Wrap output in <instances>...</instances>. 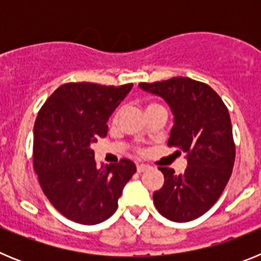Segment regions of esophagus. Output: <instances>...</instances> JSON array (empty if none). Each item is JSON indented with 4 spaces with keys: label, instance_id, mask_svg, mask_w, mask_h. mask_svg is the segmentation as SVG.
Returning <instances> with one entry per match:
<instances>
[{
    "label": "esophagus",
    "instance_id": "obj_1",
    "mask_svg": "<svg viewBox=\"0 0 261 261\" xmlns=\"http://www.w3.org/2000/svg\"><path fill=\"white\" fill-rule=\"evenodd\" d=\"M150 168V166H147V165H144V163H141V165H137V172H144L146 171V170H149Z\"/></svg>",
    "mask_w": 261,
    "mask_h": 261
}]
</instances>
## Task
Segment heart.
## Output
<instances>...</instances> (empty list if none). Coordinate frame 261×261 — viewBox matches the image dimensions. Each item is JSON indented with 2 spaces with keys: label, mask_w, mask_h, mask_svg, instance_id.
<instances>
[{
  "label": "heart",
  "mask_w": 261,
  "mask_h": 261,
  "mask_svg": "<svg viewBox=\"0 0 261 261\" xmlns=\"http://www.w3.org/2000/svg\"><path fill=\"white\" fill-rule=\"evenodd\" d=\"M155 106H156V105H149V106H147V107H146V110H149V108H151V107H155ZM119 114H120V112H116V115H115V117H114V121H116L117 117H119Z\"/></svg>",
  "instance_id": "heart-1"
}]
</instances>
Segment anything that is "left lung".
Masks as SVG:
<instances>
[{
  "label": "left lung",
  "instance_id": "obj_1",
  "mask_svg": "<svg viewBox=\"0 0 261 261\" xmlns=\"http://www.w3.org/2000/svg\"><path fill=\"white\" fill-rule=\"evenodd\" d=\"M138 86L168 105L174 115L168 146L186 154L188 163L183 174L158 167L165 184L154 192V205L174 222L196 220L216 204L231 176L235 145L229 111L211 86L191 78Z\"/></svg>",
  "mask_w": 261,
  "mask_h": 261
}]
</instances>
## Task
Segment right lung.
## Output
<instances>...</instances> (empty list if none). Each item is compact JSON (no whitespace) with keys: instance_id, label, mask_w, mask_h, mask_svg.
I'll list each match as a JSON object with an SVG mask.
<instances>
[{"instance_id":"right-lung-1","label":"right lung","mask_w":261,"mask_h":261,"mask_svg":"<svg viewBox=\"0 0 261 261\" xmlns=\"http://www.w3.org/2000/svg\"><path fill=\"white\" fill-rule=\"evenodd\" d=\"M133 84H65L39 111L34 125V168L50 204L69 220L96 225L117 209L136 172L129 159L99 168L93 145L107 136V121Z\"/></svg>"}]
</instances>
